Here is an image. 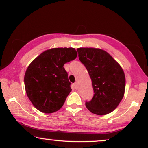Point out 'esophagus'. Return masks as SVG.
I'll use <instances>...</instances> for the list:
<instances>
[{"instance_id": "34e87169", "label": "esophagus", "mask_w": 148, "mask_h": 148, "mask_svg": "<svg viewBox=\"0 0 148 148\" xmlns=\"http://www.w3.org/2000/svg\"><path fill=\"white\" fill-rule=\"evenodd\" d=\"M73 86H74L75 89H76V90H77V88H78V83H77V82H75V84H73Z\"/></svg>"}]
</instances>
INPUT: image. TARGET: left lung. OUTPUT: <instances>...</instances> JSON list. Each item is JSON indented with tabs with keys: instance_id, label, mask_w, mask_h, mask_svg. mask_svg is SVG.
Instances as JSON below:
<instances>
[{
	"instance_id": "1",
	"label": "left lung",
	"mask_w": 148,
	"mask_h": 148,
	"mask_svg": "<svg viewBox=\"0 0 148 148\" xmlns=\"http://www.w3.org/2000/svg\"><path fill=\"white\" fill-rule=\"evenodd\" d=\"M80 61L90 75L94 96L86 108L97 115L112 112L120 104L125 90L124 71L110 54L100 48H79Z\"/></svg>"
}]
</instances>
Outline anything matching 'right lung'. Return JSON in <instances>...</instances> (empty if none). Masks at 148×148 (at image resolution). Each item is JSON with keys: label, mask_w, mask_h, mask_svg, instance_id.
Wrapping results in <instances>:
<instances>
[{"label": "right lung", "mask_w": 148, "mask_h": 148, "mask_svg": "<svg viewBox=\"0 0 148 148\" xmlns=\"http://www.w3.org/2000/svg\"><path fill=\"white\" fill-rule=\"evenodd\" d=\"M74 48L46 50L32 60L24 76L25 92L36 109L44 113L56 112L71 92L64 64L77 57Z\"/></svg>", "instance_id": "right-lung-1"}]
</instances>
